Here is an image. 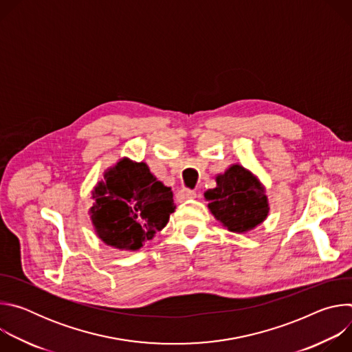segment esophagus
I'll return each instance as SVG.
<instances>
[{
    "label": "esophagus",
    "instance_id": "1",
    "mask_svg": "<svg viewBox=\"0 0 352 352\" xmlns=\"http://www.w3.org/2000/svg\"><path fill=\"white\" fill-rule=\"evenodd\" d=\"M195 197H196V192L189 190V189H181V190L177 193V202H178V204H182V202H185V200H188V199H195Z\"/></svg>",
    "mask_w": 352,
    "mask_h": 352
}]
</instances>
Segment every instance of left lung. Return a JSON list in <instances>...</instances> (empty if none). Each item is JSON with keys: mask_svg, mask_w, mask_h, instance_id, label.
<instances>
[{"mask_svg": "<svg viewBox=\"0 0 352 352\" xmlns=\"http://www.w3.org/2000/svg\"><path fill=\"white\" fill-rule=\"evenodd\" d=\"M205 199L214 219L236 234L255 230L270 213L265 185L238 163L216 175V186L205 192Z\"/></svg>", "mask_w": 352, "mask_h": 352, "instance_id": "left-lung-1", "label": "left lung"}]
</instances>
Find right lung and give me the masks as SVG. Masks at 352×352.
I'll return each instance as SVG.
<instances>
[{"instance_id":"1","label":"right lung","mask_w":352,"mask_h":352,"mask_svg":"<svg viewBox=\"0 0 352 352\" xmlns=\"http://www.w3.org/2000/svg\"><path fill=\"white\" fill-rule=\"evenodd\" d=\"M90 221L98 239L120 250H138L153 239L174 213L170 186L143 162L121 157L91 190Z\"/></svg>"}]
</instances>
